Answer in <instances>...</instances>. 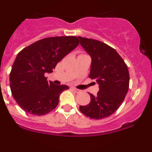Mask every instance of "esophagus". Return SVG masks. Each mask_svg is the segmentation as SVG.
I'll list each match as a JSON object with an SVG mask.
<instances>
[{"instance_id": "34e87169", "label": "esophagus", "mask_w": 152, "mask_h": 152, "mask_svg": "<svg viewBox=\"0 0 152 152\" xmlns=\"http://www.w3.org/2000/svg\"><path fill=\"white\" fill-rule=\"evenodd\" d=\"M71 89L73 90V91H74L76 93H79V92H80V91H81L80 90L76 89V88H71Z\"/></svg>"}]
</instances>
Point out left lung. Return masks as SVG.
I'll list each match as a JSON object with an SVG mask.
<instances>
[{"mask_svg":"<svg viewBox=\"0 0 152 152\" xmlns=\"http://www.w3.org/2000/svg\"><path fill=\"white\" fill-rule=\"evenodd\" d=\"M80 44L92 58L89 78L99 85L96 96L90 94L88 104L79 106L86 117L94 120L113 114L123 102L129 88L127 64L109 45L95 39L79 36Z\"/></svg>","mask_w":152,"mask_h":152,"instance_id":"1","label":"left lung"}]
</instances>
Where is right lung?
<instances>
[{
	"instance_id": "right-lung-1",
	"label": "right lung",
	"mask_w": 152,
	"mask_h": 152,
	"mask_svg": "<svg viewBox=\"0 0 152 152\" xmlns=\"http://www.w3.org/2000/svg\"><path fill=\"white\" fill-rule=\"evenodd\" d=\"M79 44L76 36L50 37L18 53L10 72V85L13 97L25 112L42 116L57 107L60 94L69 88L48 82L45 74L52 73Z\"/></svg>"
}]
</instances>
